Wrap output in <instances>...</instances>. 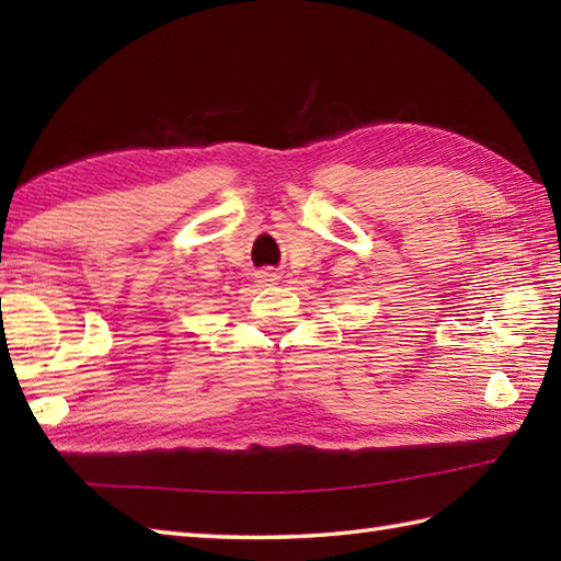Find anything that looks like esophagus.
<instances>
[{
  "mask_svg": "<svg viewBox=\"0 0 561 561\" xmlns=\"http://www.w3.org/2000/svg\"><path fill=\"white\" fill-rule=\"evenodd\" d=\"M277 282H279V274L274 270L257 272V284H277Z\"/></svg>",
  "mask_w": 561,
  "mask_h": 561,
  "instance_id": "obj_1",
  "label": "esophagus"
}]
</instances>
